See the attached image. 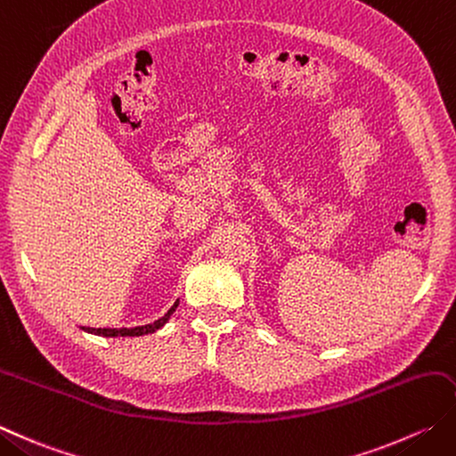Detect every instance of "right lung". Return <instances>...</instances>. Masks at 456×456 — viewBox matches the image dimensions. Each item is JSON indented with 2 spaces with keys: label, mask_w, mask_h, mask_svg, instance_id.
<instances>
[{
  "label": "right lung",
  "mask_w": 456,
  "mask_h": 456,
  "mask_svg": "<svg viewBox=\"0 0 456 456\" xmlns=\"http://www.w3.org/2000/svg\"><path fill=\"white\" fill-rule=\"evenodd\" d=\"M175 308H177V302L166 312L162 318L156 320L154 324L136 326V328H120V330L118 328H85L83 326V330H86V332H91V334H96V336H106V338H114V336H144V334H151V332H156V330L162 328L169 320V316L174 314Z\"/></svg>",
  "instance_id": "right-lung-1"
}]
</instances>
